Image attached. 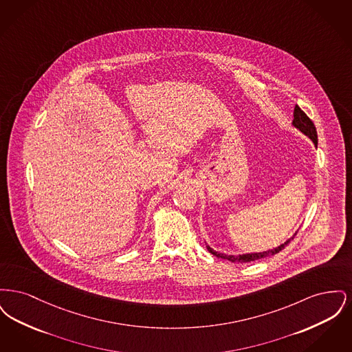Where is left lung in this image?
I'll return each instance as SVG.
<instances>
[{"mask_svg": "<svg viewBox=\"0 0 352 352\" xmlns=\"http://www.w3.org/2000/svg\"><path fill=\"white\" fill-rule=\"evenodd\" d=\"M292 124H293V126L297 128L300 132H302L305 135H307V137L314 142L316 148L318 146L317 129H316L313 121L306 116V113L302 111L298 105H296V108H294V118H293V122H292ZM296 234H297V232L293 234L290 239H287L284 244H281V245H278V247H276V248H273V250H268V251L245 253V254H239V256H234V254H230V256H228V254H224V253H219V252L214 251V250H212L211 247H208V245H207V250L211 252L212 254H215L219 258H224V260H228V261H231V263H251V261H254V260L264 258V257H268V256H273V254L283 251L285 247L294 239Z\"/></svg>", "mask_w": 352, "mask_h": 352, "instance_id": "left-lung-1", "label": "left lung"}]
</instances>
